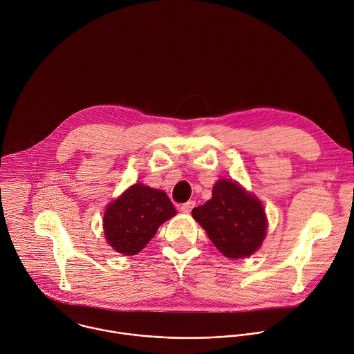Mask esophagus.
Segmentation results:
<instances>
[{"instance_id": "obj_1", "label": "esophagus", "mask_w": 354, "mask_h": 354, "mask_svg": "<svg viewBox=\"0 0 354 354\" xmlns=\"http://www.w3.org/2000/svg\"><path fill=\"white\" fill-rule=\"evenodd\" d=\"M194 207H196V201H187L180 207V211L183 213H190Z\"/></svg>"}]
</instances>
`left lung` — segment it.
Segmentation results:
<instances>
[{"label":"left lung","mask_w":354,"mask_h":354,"mask_svg":"<svg viewBox=\"0 0 354 354\" xmlns=\"http://www.w3.org/2000/svg\"><path fill=\"white\" fill-rule=\"evenodd\" d=\"M192 214L218 252L232 260L252 256L267 235L268 223L260 200L234 180H217L212 198Z\"/></svg>","instance_id":"left-lung-1"}]
</instances>
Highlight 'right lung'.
<instances>
[{"mask_svg":"<svg viewBox=\"0 0 354 354\" xmlns=\"http://www.w3.org/2000/svg\"><path fill=\"white\" fill-rule=\"evenodd\" d=\"M175 214L162 190L136 183L106 207L104 232L116 252L134 256L149 243L158 227Z\"/></svg>","mask_w":354,"mask_h":354,"instance_id":"add662e5","label":"right lung"}]
</instances>
